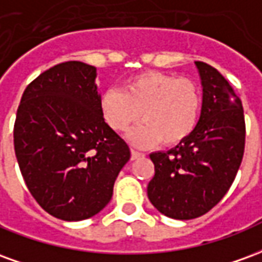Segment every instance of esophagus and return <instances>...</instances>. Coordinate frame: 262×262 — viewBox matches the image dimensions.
Listing matches in <instances>:
<instances>
[{
    "label": "esophagus",
    "mask_w": 262,
    "mask_h": 262,
    "mask_svg": "<svg viewBox=\"0 0 262 262\" xmlns=\"http://www.w3.org/2000/svg\"><path fill=\"white\" fill-rule=\"evenodd\" d=\"M139 157H142V153H139V151H136V150H133V148H132V150H130V159L132 160H137Z\"/></svg>",
    "instance_id": "34e87169"
}]
</instances>
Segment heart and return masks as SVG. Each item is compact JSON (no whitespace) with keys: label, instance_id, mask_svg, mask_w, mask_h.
Instances as JSON below:
<instances>
[{"label":"heart","instance_id":"b5f03b06","mask_svg":"<svg viewBox=\"0 0 262 262\" xmlns=\"http://www.w3.org/2000/svg\"><path fill=\"white\" fill-rule=\"evenodd\" d=\"M202 95L196 82L161 71H143L129 77L122 91L111 88L99 98L105 123L115 132H126L142 120L127 139L140 147L163 142L177 146L195 130L201 115Z\"/></svg>","mask_w":262,"mask_h":262}]
</instances>
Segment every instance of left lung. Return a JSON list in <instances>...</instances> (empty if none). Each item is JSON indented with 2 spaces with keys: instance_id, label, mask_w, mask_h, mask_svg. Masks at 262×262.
I'll return each mask as SVG.
<instances>
[{
  "instance_id": "left-lung-1",
  "label": "left lung",
  "mask_w": 262,
  "mask_h": 262,
  "mask_svg": "<svg viewBox=\"0 0 262 262\" xmlns=\"http://www.w3.org/2000/svg\"><path fill=\"white\" fill-rule=\"evenodd\" d=\"M195 66L203 91L195 130L168 151L150 154L156 172L148 199L159 212L178 220L199 217L220 202L236 178L246 142L240 98L212 66Z\"/></svg>"
}]
</instances>
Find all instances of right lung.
<instances>
[{"instance_id": "add662e5", "label": "right lung", "mask_w": 262, "mask_h": 262, "mask_svg": "<svg viewBox=\"0 0 262 262\" xmlns=\"http://www.w3.org/2000/svg\"><path fill=\"white\" fill-rule=\"evenodd\" d=\"M97 69L66 61L26 86L14 126L15 156L32 196L48 213L78 222L111 201L129 146L101 116Z\"/></svg>"}]
</instances>
